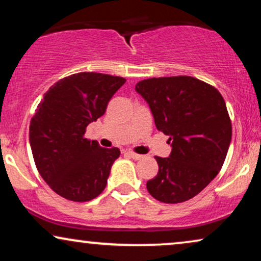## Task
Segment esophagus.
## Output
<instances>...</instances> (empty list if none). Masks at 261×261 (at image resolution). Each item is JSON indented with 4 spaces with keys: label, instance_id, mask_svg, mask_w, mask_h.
<instances>
[{
    "label": "esophagus",
    "instance_id": "1",
    "mask_svg": "<svg viewBox=\"0 0 261 261\" xmlns=\"http://www.w3.org/2000/svg\"><path fill=\"white\" fill-rule=\"evenodd\" d=\"M127 154L129 155L130 158H133L134 160H139V159H141V158H142V155H141V154H138V153L132 152V151H128V152H127Z\"/></svg>",
    "mask_w": 261,
    "mask_h": 261
}]
</instances>
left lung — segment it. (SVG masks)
I'll return each mask as SVG.
<instances>
[{"instance_id": "1", "label": "left lung", "mask_w": 261, "mask_h": 261, "mask_svg": "<svg viewBox=\"0 0 261 261\" xmlns=\"http://www.w3.org/2000/svg\"><path fill=\"white\" fill-rule=\"evenodd\" d=\"M135 90L148 103L156 129L169 135V158L146 184L155 199L176 204L199 194L220 172L231 139L226 102L215 87L190 76L148 78Z\"/></svg>"}]
</instances>
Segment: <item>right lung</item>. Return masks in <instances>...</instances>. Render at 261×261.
<instances>
[{"label": "right lung", "mask_w": 261, "mask_h": 261, "mask_svg": "<svg viewBox=\"0 0 261 261\" xmlns=\"http://www.w3.org/2000/svg\"><path fill=\"white\" fill-rule=\"evenodd\" d=\"M124 82L106 73H73L53 84L38 105L30 124L32 153L42 179L62 197L88 202L105 190L120 149L101 147L84 134Z\"/></svg>", "instance_id": "obj_1"}]
</instances>
